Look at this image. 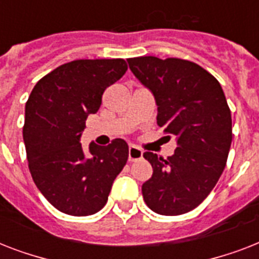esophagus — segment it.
<instances>
[{
	"label": "esophagus",
	"mask_w": 259,
	"mask_h": 259,
	"mask_svg": "<svg viewBox=\"0 0 259 259\" xmlns=\"http://www.w3.org/2000/svg\"><path fill=\"white\" fill-rule=\"evenodd\" d=\"M142 158V150L137 146H130L129 148V161H138Z\"/></svg>",
	"instance_id": "obj_1"
}]
</instances>
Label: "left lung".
I'll return each mask as SVG.
<instances>
[{
    "label": "left lung",
    "mask_w": 259,
    "mask_h": 259,
    "mask_svg": "<svg viewBox=\"0 0 259 259\" xmlns=\"http://www.w3.org/2000/svg\"><path fill=\"white\" fill-rule=\"evenodd\" d=\"M127 63L153 94L157 125L177 140L170 157L144 153L153 168L142 184L144 200L160 215L188 212L208 196L227 162L233 126L225 93L208 71L188 60L141 56Z\"/></svg>",
    "instance_id": "1"
}]
</instances>
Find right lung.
<instances>
[{
  "label": "right lung",
  "mask_w": 259,
  "mask_h": 259,
  "mask_svg": "<svg viewBox=\"0 0 259 259\" xmlns=\"http://www.w3.org/2000/svg\"><path fill=\"white\" fill-rule=\"evenodd\" d=\"M126 70L123 59L74 60L40 79L26 101L22 137L30 175L62 212L87 217L101 211L126 165L129 146L121 138L107 146L91 142L90 157L80 144L87 117Z\"/></svg>",
  "instance_id": "1"
}]
</instances>
